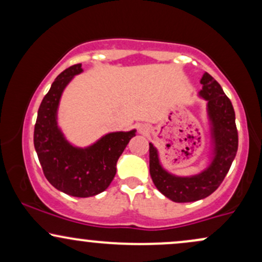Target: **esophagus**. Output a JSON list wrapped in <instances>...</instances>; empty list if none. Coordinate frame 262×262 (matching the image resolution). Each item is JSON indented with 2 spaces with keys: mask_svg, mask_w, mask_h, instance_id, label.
I'll return each instance as SVG.
<instances>
[{
  "mask_svg": "<svg viewBox=\"0 0 262 262\" xmlns=\"http://www.w3.org/2000/svg\"><path fill=\"white\" fill-rule=\"evenodd\" d=\"M139 132L141 134H148L149 133L148 125H141V127L139 128Z\"/></svg>",
  "mask_w": 262,
  "mask_h": 262,
  "instance_id": "obj_1",
  "label": "esophagus"
}]
</instances>
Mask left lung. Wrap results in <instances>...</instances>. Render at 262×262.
<instances>
[{"mask_svg":"<svg viewBox=\"0 0 262 262\" xmlns=\"http://www.w3.org/2000/svg\"><path fill=\"white\" fill-rule=\"evenodd\" d=\"M200 96L207 101L213 144L212 161L206 170L193 176L181 177L167 172L161 166L158 150L149 143L150 176L156 188L177 203L194 202L208 197L223 182L237 151L235 112L221 85L204 73Z\"/></svg>","mask_w":262,"mask_h":262,"instance_id":"1","label":"left lung"}]
</instances>
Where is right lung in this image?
<instances>
[{
    "mask_svg": "<svg viewBox=\"0 0 262 262\" xmlns=\"http://www.w3.org/2000/svg\"><path fill=\"white\" fill-rule=\"evenodd\" d=\"M81 64L68 68L56 77L38 110L34 127V148L47 180L59 191L74 197H91L106 189L117 172V161L129 140L130 132L108 133L87 148H77L65 139L58 127L60 97Z\"/></svg>",
    "mask_w": 262,
    "mask_h": 262,
    "instance_id": "add662e5",
    "label": "right lung"
}]
</instances>
